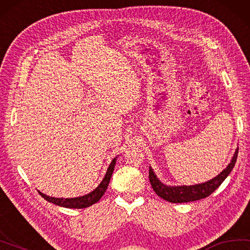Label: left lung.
Returning <instances> with one entry per match:
<instances>
[{
    "label": "left lung",
    "mask_w": 250,
    "mask_h": 250,
    "mask_svg": "<svg viewBox=\"0 0 250 250\" xmlns=\"http://www.w3.org/2000/svg\"><path fill=\"white\" fill-rule=\"evenodd\" d=\"M238 155V147L235 149V153L230 160L229 164L222 170L219 175L215 176L214 178L206 181V183L190 185V186H169L162 183L160 178L156 176L155 171L149 166L148 177L153 190L156 192L158 197H161L164 200L171 203H185L197 201L200 199L207 198L213 193L215 190L220 187L221 184L226 179L230 171L233 170L236 160Z\"/></svg>",
    "instance_id": "8db88e82"
}]
</instances>
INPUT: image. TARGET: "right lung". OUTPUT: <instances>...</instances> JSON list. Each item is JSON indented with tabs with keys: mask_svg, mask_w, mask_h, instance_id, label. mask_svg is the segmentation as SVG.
I'll return each instance as SVG.
<instances>
[{
	"mask_svg": "<svg viewBox=\"0 0 250 250\" xmlns=\"http://www.w3.org/2000/svg\"><path fill=\"white\" fill-rule=\"evenodd\" d=\"M117 162V156L113 158L111 161L109 167L107 168V171L105 174V177H104L103 180L101 181L96 188H95L93 191H90L87 194H84V196L81 197H76V198H54V197H50L44 194L42 192H40V196H42L43 199H46L48 202H51L56 206L59 207H63V208H88L93 204L97 203L101 198L104 196V193L108 188V185L110 183V178L112 176L113 169H115V165Z\"/></svg>",
	"mask_w": 250,
	"mask_h": 250,
	"instance_id": "add662e5",
	"label": "right lung"
}]
</instances>
